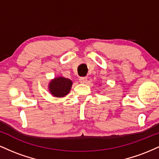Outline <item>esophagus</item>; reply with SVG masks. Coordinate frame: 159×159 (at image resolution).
Returning a JSON list of instances; mask_svg holds the SVG:
<instances>
[{"label": "esophagus", "mask_w": 159, "mask_h": 159, "mask_svg": "<svg viewBox=\"0 0 159 159\" xmlns=\"http://www.w3.org/2000/svg\"><path fill=\"white\" fill-rule=\"evenodd\" d=\"M87 78H84V77L80 78V79H79V82H80V83H81V84H85V83H87Z\"/></svg>", "instance_id": "34e87169"}]
</instances>
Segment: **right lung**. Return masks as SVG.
<instances>
[{
  "instance_id": "1",
  "label": "right lung",
  "mask_w": 159,
  "mask_h": 159,
  "mask_svg": "<svg viewBox=\"0 0 159 159\" xmlns=\"http://www.w3.org/2000/svg\"><path fill=\"white\" fill-rule=\"evenodd\" d=\"M72 85V81L70 79L58 76L53 78L48 83V91L54 97L63 98L69 93Z\"/></svg>"
}]
</instances>
